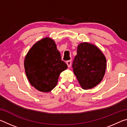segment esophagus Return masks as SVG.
Instances as JSON below:
<instances>
[{
  "instance_id": "obj_1",
  "label": "esophagus",
  "mask_w": 127,
  "mask_h": 127,
  "mask_svg": "<svg viewBox=\"0 0 127 127\" xmlns=\"http://www.w3.org/2000/svg\"><path fill=\"white\" fill-rule=\"evenodd\" d=\"M66 64H67L68 67H70V65H71V64H72V61L71 60H69V61L66 62Z\"/></svg>"
}]
</instances>
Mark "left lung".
Segmentation results:
<instances>
[{
    "label": "left lung",
    "mask_w": 127,
    "mask_h": 127,
    "mask_svg": "<svg viewBox=\"0 0 127 127\" xmlns=\"http://www.w3.org/2000/svg\"><path fill=\"white\" fill-rule=\"evenodd\" d=\"M77 53L72 64L74 73L83 89H92L103 78L106 58L97 47L87 42L79 44Z\"/></svg>",
    "instance_id": "obj_1"
}]
</instances>
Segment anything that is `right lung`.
I'll return each instance as SVG.
<instances>
[{"label": "right lung", "mask_w": 127, "mask_h": 127, "mask_svg": "<svg viewBox=\"0 0 127 127\" xmlns=\"http://www.w3.org/2000/svg\"><path fill=\"white\" fill-rule=\"evenodd\" d=\"M24 66L31 85L44 92H50L56 86L61 73L67 68L55 43L49 37L38 41L30 49Z\"/></svg>", "instance_id": "add662e5"}]
</instances>
